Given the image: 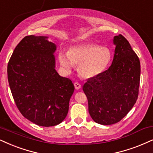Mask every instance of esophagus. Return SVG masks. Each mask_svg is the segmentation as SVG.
<instances>
[{
    "label": "esophagus",
    "mask_w": 153,
    "mask_h": 153,
    "mask_svg": "<svg viewBox=\"0 0 153 153\" xmlns=\"http://www.w3.org/2000/svg\"><path fill=\"white\" fill-rule=\"evenodd\" d=\"M74 87L76 89H79V88L82 87V86H81V84L79 82H75L74 84Z\"/></svg>",
    "instance_id": "obj_1"
}]
</instances>
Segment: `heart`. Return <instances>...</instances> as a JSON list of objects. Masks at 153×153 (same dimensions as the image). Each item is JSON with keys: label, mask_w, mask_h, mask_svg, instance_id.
<instances>
[{"label": "heart", "mask_w": 153, "mask_h": 153, "mask_svg": "<svg viewBox=\"0 0 153 153\" xmlns=\"http://www.w3.org/2000/svg\"><path fill=\"white\" fill-rule=\"evenodd\" d=\"M112 54L105 47L94 44H84L71 47L67 54L60 52L59 60L67 71L78 65V73L84 79L99 76L110 63Z\"/></svg>", "instance_id": "heart-1"}]
</instances>
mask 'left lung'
<instances>
[{
	"mask_svg": "<svg viewBox=\"0 0 153 153\" xmlns=\"http://www.w3.org/2000/svg\"><path fill=\"white\" fill-rule=\"evenodd\" d=\"M114 44L116 48L110 67L99 76L88 79L83 86L90 116L101 125L119 122L131 110L138 97V56L122 35L114 37Z\"/></svg>",
	"mask_w": 153,
	"mask_h": 153,
	"instance_id": "left-lung-1",
	"label": "left lung"
}]
</instances>
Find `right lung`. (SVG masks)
I'll return each mask as SVG.
<instances>
[{"mask_svg": "<svg viewBox=\"0 0 153 153\" xmlns=\"http://www.w3.org/2000/svg\"><path fill=\"white\" fill-rule=\"evenodd\" d=\"M48 37L28 35L15 48L7 79L18 110L36 125L50 127L65 120L74 86L55 70L56 46Z\"/></svg>", "mask_w": 153, "mask_h": 153, "instance_id": "add662e5", "label": "right lung"}]
</instances>
